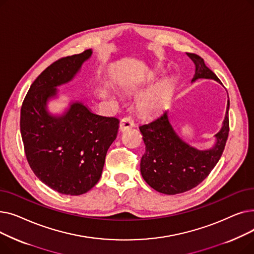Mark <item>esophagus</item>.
Listing matches in <instances>:
<instances>
[{"mask_svg": "<svg viewBox=\"0 0 254 254\" xmlns=\"http://www.w3.org/2000/svg\"><path fill=\"white\" fill-rule=\"evenodd\" d=\"M135 126L134 124V119H132L130 116H126L122 120H120L119 124V129L122 131H125L126 129H128Z\"/></svg>", "mask_w": 254, "mask_h": 254, "instance_id": "obj_1", "label": "esophagus"}]
</instances>
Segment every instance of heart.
<instances>
[{
    "label": "heart",
    "mask_w": 254,
    "mask_h": 254,
    "mask_svg": "<svg viewBox=\"0 0 254 254\" xmlns=\"http://www.w3.org/2000/svg\"><path fill=\"white\" fill-rule=\"evenodd\" d=\"M125 88L129 91H137L139 89L136 84L132 83H126ZM173 91H174V82L172 80H165L140 98L139 109L146 114L159 112L171 100Z\"/></svg>",
    "instance_id": "heart-1"
}]
</instances>
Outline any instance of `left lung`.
Returning <instances> with one entry per match:
<instances>
[{"instance_id":"obj_1","label":"left lung","mask_w":254,"mask_h":254,"mask_svg":"<svg viewBox=\"0 0 254 254\" xmlns=\"http://www.w3.org/2000/svg\"><path fill=\"white\" fill-rule=\"evenodd\" d=\"M188 56L195 64L191 82L204 78L221 83L201 57L194 53H188ZM229 109L230 100L222 127L214 136L216 141L206 150L192 147L178 136L170 123L168 111L149 124L139 127L145 143L140 170L146 183L165 194L188 191L201 183L216 166L224 150L229 136Z\"/></svg>"}]
</instances>
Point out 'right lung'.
Returning a JSON list of instances; mask_svg holds the SVG:
<instances>
[{
	"instance_id": "obj_1",
	"label": "right lung",
	"mask_w": 254,
	"mask_h": 254,
	"mask_svg": "<svg viewBox=\"0 0 254 254\" xmlns=\"http://www.w3.org/2000/svg\"><path fill=\"white\" fill-rule=\"evenodd\" d=\"M91 55L87 49L51 64L31 85L20 110L29 165L40 181L62 194H83L98 183L118 131L117 118L95 114L81 102H71L61 115L47 109L49 100L58 98L57 87L70 82Z\"/></svg>"
}]
</instances>
